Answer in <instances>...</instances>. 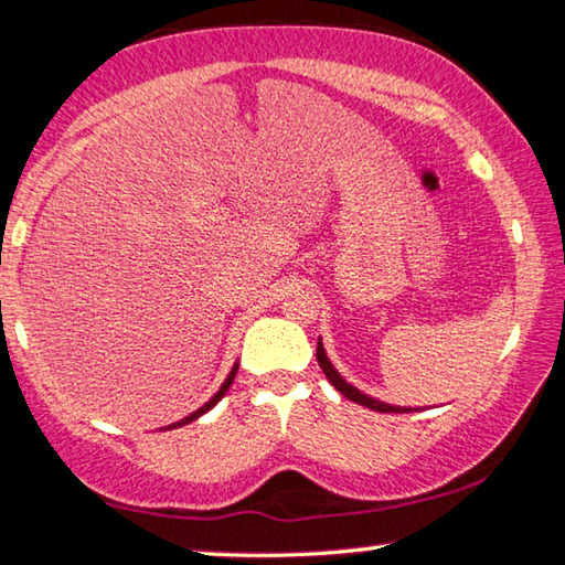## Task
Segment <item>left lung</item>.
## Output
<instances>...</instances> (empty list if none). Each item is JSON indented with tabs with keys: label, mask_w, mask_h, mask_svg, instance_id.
<instances>
[{
	"label": "left lung",
	"mask_w": 565,
	"mask_h": 565,
	"mask_svg": "<svg viewBox=\"0 0 565 565\" xmlns=\"http://www.w3.org/2000/svg\"><path fill=\"white\" fill-rule=\"evenodd\" d=\"M317 359H319V366L323 369V374H327V379L331 381V384L337 386L347 398L356 401V404L366 406V408H371V411H381V414H406V411H411V408H401V406H388V404H384V401L371 398V396H366V394H361V391H359L356 386L347 384V381H343V379L339 376V371L331 366V361L327 359V351H323L321 341H319V347H317Z\"/></svg>",
	"instance_id": "1"
}]
</instances>
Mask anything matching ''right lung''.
I'll return each instance as SVG.
<instances>
[{"label": "right lung", "instance_id": "add662e5", "mask_svg": "<svg viewBox=\"0 0 565 565\" xmlns=\"http://www.w3.org/2000/svg\"><path fill=\"white\" fill-rule=\"evenodd\" d=\"M236 369H238V366H234V369H232V374H228V376H226V381H224V384H222V388H218V391H216V394H214L212 398H209V401H206V404H204L202 408H199V411H194V414H189L186 418H181V420H179V424H174V426H169V428L184 426V424H189V420H194V418H199V416H202V414H206V411H209V408H214V406L218 404V401H222V396L226 394V391H228V386H232V381H234V376H236Z\"/></svg>", "mask_w": 565, "mask_h": 565}]
</instances>
